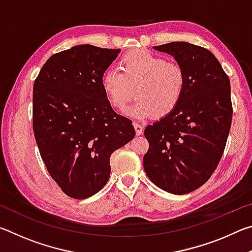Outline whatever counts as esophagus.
<instances>
[{
	"mask_svg": "<svg viewBox=\"0 0 252 252\" xmlns=\"http://www.w3.org/2000/svg\"><path fill=\"white\" fill-rule=\"evenodd\" d=\"M133 126H134V130H135L136 135H140V134L143 133V126L140 125V123L133 122Z\"/></svg>",
	"mask_w": 252,
	"mask_h": 252,
	"instance_id": "1",
	"label": "esophagus"
}]
</instances>
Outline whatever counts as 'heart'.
Returning a JSON list of instances; mask_svg holds the SVG:
<instances>
[{
  "instance_id": "obj_1",
  "label": "heart",
  "mask_w": 252,
  "mask_h": 252,
  "mask_svg": "<svg viewBox=\"0 0 252 252\" xmlns=\"http://www.w3.org/2000/svg\"><path fill=\"white\" fill-rule=\"evenodd\" d=\"M119 69L120 73L108 71L101 79L102 91L113 109L125 110L134 92L138 101L129 114L136 119L165 118L180 104L187 79L178 63L146 50H134L123 55Z\"/></svg>"
}]
</instances>
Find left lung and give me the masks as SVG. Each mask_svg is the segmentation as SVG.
<instances>
[{"mask_svg":"<svg viewBox=\"0 0 252 252\" xmlns=\"http://www.w3.org/2000/svg\"><path fill=\"white\" fill-rule=\"evenodd\" d=\"M172 55L186 73L178 108L144 129L148 178L160 189L186 194L201 187L218 167L232 120L230 80L210 51L188 42L153 46Z\"/></svg>","mask_w":252,"mask_h":252,"instance_id":"1","label":"left lung"}]
</instances>
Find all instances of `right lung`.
<instances>
[{
  "label": "right lung",
  "instance_id": "add662e5",
  "mask_svg": "<svg viewBox=\"0 0 252 252\" xmlns=\"http://www.w3.org/2000/svg\"><path fill=\"white\" fill-rule=\"evenodd\" d=\"M120 49L75 45L55 53L33 85V131L50 176L66 195L85 199L110 178V157L134 138L117 114L101 79Z\"/></svg>",
  "mask_w": 252,
  "mask_h": 252
}]
</instances>
